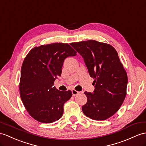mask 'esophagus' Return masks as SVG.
<instances>
[{"instance_id":"obj_1","label":"esophagus","mask_w":146,"mask_h":146,"mask_svg":"<svg viewBox=\"0 0 146 146\" xmlns=\"http://www.w3.org/2000/svg\"><path fill=\"white\" fill-rule=\"evenodd\" d=\"M72 95H73V96H76V95L79 94L80 93V92L77 91V90H76L75 89H72Z\"/></svg>"}]
</instances>
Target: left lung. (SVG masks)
Segmentation results:
<instances>
[{
    "label": "left lung",
    "mask_w": 146,
    "mask_h": 146,
    "mask_svg": "<svg viewBox=\"0 0 146 146\" xmlns=\"http://www.w3.org/2000/svg\"><path fill=\"white\" fill-rule=\"evenodd\" d=\"M82 56L93 77L94 93L85 92L86 104L82 110L92 119L103 121L118 111L126 95L127 76L116 49L110 44L95 40L72 42Z\"/></svg>",
    "instance_id": "obj_1"
}]
</instances>
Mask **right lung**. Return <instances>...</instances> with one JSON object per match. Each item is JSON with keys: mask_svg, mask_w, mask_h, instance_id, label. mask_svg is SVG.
Segmentation results:
<instances>
[{"mask_svg": "<svg viewBox=\"0 0 146 146\" xmlns=\"http://www.w3.org/2000/svg\"><path fill=\"white\" fill-rule=\"evenodd\" d=\"M77 52L67 43L55 42L35 47L25 58L21 69L20 97L30 115L39 122L51 123L62 117L64 104L72 97L70 90L54 87L61 76L63 62Z\"/></svg>", "mask_w": 146, "mask_h": 146, "instance_id": "add662e5", "label": "right lung"}]
</instances>
